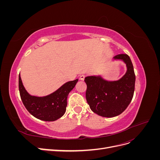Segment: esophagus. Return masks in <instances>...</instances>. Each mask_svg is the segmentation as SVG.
Wrapping results in <instances>:
<instances>
[{
	"label": "esophagus",
	"instance_id": "34e87169",
	"mask_svg": "<svg viewBox=\"0 0 160 160\" xmlns=\"http://www.w3.org/2000/svg\"><path fill=\"white\" fill-rule=\"evenodd\" d=\"M85 77V75H81L80 77H79V79H80V80H84Z\"/></svg>",
	"mask_w": 160,
	"mask_h": 160
}]
</instances>
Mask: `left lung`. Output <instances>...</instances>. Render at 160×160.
I'll use <instances>...</instances> for the list:
<instances>
[{
    "label": "left lung",
    "instance_id": "left-lung-1",
    "mask_svg": "<svg viewBox=\"0 0 160 160\" xmlns=\"http://www.w3.org/2000/svg\"><path fill=\"white\" fill-rule=\"evenodd\" d=\"M113 59L122 61L126 65V72L122 78L108 81L101 75L85 78L86 99L90 109L105 118L115 117L123 113L132 101L135 90V75L130 57L126 54H120Z\"/></svg>",
    "mask_w": 160,
    "mask_h": 160
}]
</instances>
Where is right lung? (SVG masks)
<instances>
[{"label": "right lung", "mask_w": 160, "mask_h": 160, "mask_svg": "<svg viewBox=\"0 0 160 160\" xmlns=\"http://www.w3.org/2000/svg\"><path fill=\"white\" fill-rule=\"evenodd\" d=\"M78 79L68 81L53 93L42 97L31 95L24 87L18 77V88L25 107L34 117L45 122H53L61 118L65 113L67 97L75 88Z\"/></svg>", "instance_id": "right-lung-1"}]
</instances>
